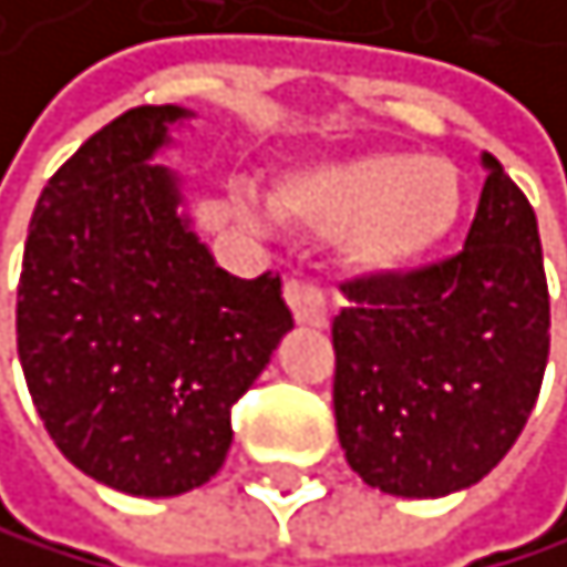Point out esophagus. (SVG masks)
Instances as JSON below:
<instances>
[{"label":"esophagus","instance_id":"obj_1","mask_svg":"<svg viewBox=\"0 0 567 567\" xmlns=\"http://www.w3.org/2000/svg\"><path fill=\"white\" fill-rule=\"evenodd\" d=\"M286 303L292 307V317L299 324H310V328L328 324V296L321 292V286H313L303 275H292L286 281Z\"/></svg>","mask_w":567,"mask_h":567}]
</instances>
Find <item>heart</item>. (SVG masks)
I'll use <instances>...</instances> for the list:
<instances>
[{"instance_id":"b5f03b06","label":"heart","mask_w":567,"mask_h":567,"mask_svg":"<svg viewBox=\"0 0 567 567\" xmlns=\"http://www.w3.org/2000/svg\"><path fill=\"white\" fill-rule=\"evenodd\" d=\"M465 186L452 162L409 151H370L296 172L275 189L286 218L342 236L346 257L367 271H399L449 239Z\"/></svg>"}]
</instances>
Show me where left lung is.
I'll return each instance as SVG.
<instances>
[{
	"label": "left lung",
	"instance_id": "obj_1",
	"mask_svg": "<svg viewBox=\"0 0 567 567\" xmlns=\"http://www.w3.org/2000/svg\"><path fill=\"white\" fill-rule=\"evenodd\" d=\"M476 218L455 257L342 286L334 423L363 483L399 497L473 487L508 455L550 352V296L526 194L483 154Z\"/></svg>",
	"mask_w": 567,
	"mask_h": 567
}]
</instances>
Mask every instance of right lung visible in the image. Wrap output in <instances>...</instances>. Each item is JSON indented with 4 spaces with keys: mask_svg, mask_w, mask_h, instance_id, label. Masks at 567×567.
Here are the masks:
<instances>
[{
    "mask_svg": "<svg viewBox=\"0 0 567 567\" xmlns=\"http://www.w3.org/2000/svg\"><path fill=\"white\" fill-rule=\"evenodd\" d=\"M176 105L130 109L41 189L17 289V352L34 409L80 473L136 497L212 480L233 405L292 313L281 278L221 271L151 165Z\"/></svg>",
    "mask_w": 567,
    "mask_h": 567,
    "instance_id": "1",
    "label": "right lung"
}]
</instances>
